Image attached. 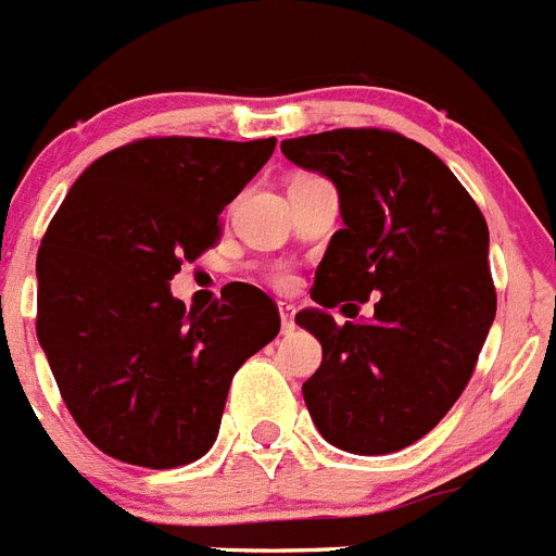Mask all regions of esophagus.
Returning <instances> with one entry per match:
<instances>
[{"instance_id":"obj_1","label":"esophagus","mask_w":556,"mask_h":556,"mask_svg":"<svg viewBox=\"0 0 556 556\" xmlns=\"http://www.w3.org/2000/svg\"><path fill=\"white\" fill-rule=\"evenodd\" d=\"M278 312H281L283 333H292L294 331V306H289V303H278Z\"/></svg>"}]
</instances>
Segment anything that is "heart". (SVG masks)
<instances>
[{
  "instance_id": "1",
  "label": "heart",
  "mask_w": 556,
  "mask_h": 556,
  "mask_svg": "<svg viewBox=\"0 0 556 556\" xmlns=\"http://www.w3.org/2000/svg\"><path fill=\"white\" fill-rule=\"evenodd\" d=\"M278 281H281V283H287V281H289V278H287V275H281V278H278Z\"/></svg>"
}]
</instances>
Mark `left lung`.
Instances as JSON below:
<instances>
[{
	"mask_svg": "<svg viewBox=\"0 0 556 556\" xmlns=\"http://www.w3.org/2000/svg\"><path fill=\"white\" fill-rule=\"evenodd\" d=\"M281 150L337 186L345 223L314 275L317 306L294 317L323 345L303 384L308 415L351 454L406 448L456 404L495 320L488 223L454 172L401 132L342 127ZM367 296L372 321L339 327L327 312Z\"/></svg>",
	"mask_w": 556,
	"mask_h": 556,
	"instance_id": "left-lung-1",
	"label": "left lung"
}]
</instances>
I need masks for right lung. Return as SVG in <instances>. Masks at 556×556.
Instances as JSON below:
<instances>
[{
	"instance_id": "obj_1",
	"label": "right lung",
	"mask_w": 556,
	"mask_h": 556,
	"mask_svg": "<svg viewBox=\"0 0 556 556\" xmlns=\"http://www.w3.org/2000/svg\"><path fill=\"white\" fill-rule=\"evenodd\" d=\"M275 139H141L83 172L38 250V323L63 404L108 456L166 470L214 445L233 372L278 337L269 294L228 283L186 312L169 281Z\"/></svg>"
}]
</instances>
